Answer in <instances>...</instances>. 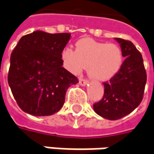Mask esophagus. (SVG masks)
Masks as SVG:
<instances>
[{
    "label": "esophagus",
    "instance_id": "34e87169",
    "mask_svg": "<svg viewBox=\"0 0 154 154\" xmlns=\"http://www.w3.org/2000/svg\"><path fill=\"white\" fill-rule=\"evenodd\" d=\"M79 82H80V84H81V86H86L87 84H88V80H86V79H80L79 80Z\"/></svg>",
    "mask_w": 154,
    "mask_h": 154
}]
</instances>
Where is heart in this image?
I'll list each match as a JSON object with an SVG mask.
<instances>
[{
    "label": "heart",
    "instance_id": "heart-1",
    "mask_svg": "<svg viewBox=\"0 0 154 154\" xmlns=\"http://www.w3.org/2000/svg\"><path fill=\"white\" fill-rule=\"evenodd\" d=\"M61 60L66 69L80 74L88 67V75L99 81H108L119 73L123 65V51L114 43L99 42L92 39H81L75 44V50L65 48Z\"/></svg>",
    "mask_w": 154,
    "mask_h": 154
}]
</instances>
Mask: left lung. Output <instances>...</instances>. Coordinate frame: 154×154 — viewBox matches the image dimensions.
I'll list each match as a JSON object with an SVG mask.
<instances>
[{
    "label": "left lung",
    "mask_w": 154,
    "mask_h": 154,
    "mask_svg": "<svg viewBox=\"0 0 154 154\" xmlns=\"http://www.w3.org/2000/svg\"><path fill=\"white\" fill-rule=\"evenodd\" d=\"M126 57L119 73L104 82L102 99L94 104L96 113L115 120L125 117L140 104L146 83V72L140 51L130 41L115 38Z\"/></svg>",
    "instance_id": "obj_1"
}]
</instances>
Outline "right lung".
Returning a JSON list of instances; mask_svg holds the SVG:
<instances>
[{"instance_id": "right-lung-1", "label": "right lung", "mask_w": 154, "mask_h": 154, "mask_svg": "<svg viewBox=\"0 0 154 154\" xmlns=\"http://www.w3.org/2000/svg\"><path fill=\"white\" fill-rule=\"evenodd\" d=\"M71 34L35 31L20 39L10 57L8 81L22 111L35 116L57 112L67 88L79 81L62 65Z\"/></svg>"}]
</instances>
